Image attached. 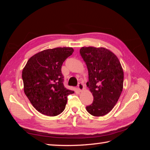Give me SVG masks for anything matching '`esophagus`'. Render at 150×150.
<instances>
[{
	"mask_svg": "<svg viewBox=\"0 0 150 150\" xmlns=\"http://www.w3.org/2000/svg\"><path fill=\"white\" fill-rule=\"evenodd\" d=\"M83 88H84V85H83V83H79L77 85V89L79 91H82Z\"/></svg>",
	"mask_w": 150,
	"mask_h": 150,
	"instance_id": "1",
	"label": "esophagus"
}]
</instances>
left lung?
<instances>
[{"instance_id":"left-lung-1","label":"left lung","mask_w":150,"mask_h":150,"mask_svg":"<svg viewBox=\"0 0 150 150\" xmlns=\"http://www.w3.org/2000/svg\"><path fill=\"white\" fill-rule=\"evenodd\" d=\"M80 54L87 65V85L93 95V103L86 109L93 116H104L114 108L122 91V67L118 57L106 48L83 47Z\"/></svg>"}]
</instances>
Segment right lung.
I'll return each mask as SVG.
<instances>
[{
	"label": "right lung",
	"instance_id": "right-lung-1",
	"mask_svg": "<svg viewBox=\"0 0 150 150\" xmlns=\"http://www.w3.org/2000/svg\"><path fill=\"white\" fill-rule=\"evenodd\" d=\"M73 51L65 47L44 50L30 57L22 71L24 93L43 115H59L65 108L67 96L74 93L65 88L62 73L63 63Z\"/></svg>",
	"mask_w": 150,
	"mask_h": 150
}]
</instances>
